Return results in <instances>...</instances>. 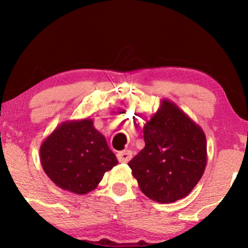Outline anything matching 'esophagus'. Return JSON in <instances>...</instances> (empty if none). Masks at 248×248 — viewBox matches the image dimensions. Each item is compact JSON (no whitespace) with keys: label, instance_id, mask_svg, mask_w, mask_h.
I'll list each match as a JSON object with an SVG mask.
<instances>
[{"label":"esophagus","instance_id":"34e87169","mask_svg":"<svg viewBox=\"0 0 248 248\" xmlns=\"http://www.w3.org/2000/svg\"><path fill=\"white\" fill-rule=\"evenodd\" d=\"M117 159L120 162H123V164H126L132 159V151L130 150H124L121 151L117 154Z\"/></svg>","mask_w":248,"mask_h":248}]
</instances>
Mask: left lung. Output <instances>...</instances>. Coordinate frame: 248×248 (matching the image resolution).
<instances>
[{
	"label": "left lung",
	"instance_id": "obj_1",
	"mask_svg": "<svg viewBox=\"0 0 248 248\" xmlns=\"http://www.w3.org/2000/svg\"><path fill=\"white\" fill-rule=\"evenodd\" d=\"M145 147L128 162L149 199L171 203L187 196L206 166V139L201 127L168 99L143 127Z\"/></svg>",
	"mask_w": 248,
	"mask_h": 248
}]
</instances>
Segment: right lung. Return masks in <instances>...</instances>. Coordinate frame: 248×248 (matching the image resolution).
I'll return each instance as SVG.
<instances>
[{
	"label": "right lung",
	"mask_w": 248,
	"mask_h": 248,
	"mask_svg": "<svg viewBox=\"0 0 248 248\" xmlns=\"http://www.w3.org/2000/svg\"><path fill=\"white\" fill-rule=\"evenodd\" d=\"M39 152L50 181L79 195L93 191L105 172L118 164L90 118L63 122L45 139Z\"/></svg>",
	"instance_id": "1"
}]
</instances>
